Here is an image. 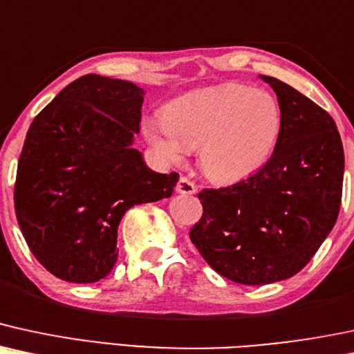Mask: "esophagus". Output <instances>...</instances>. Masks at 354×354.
Wrapping results in <instances>:
<instances>
[{"instance_id": "34e87169", "label": "esophagus", "mask_w": 354, "mask_h": 354, "mask_svg": "<svg viewBox=\"0 0 354 354\" xmlns=\"http://www.w3.org/2000/svg\"><path fill=\"white\" fill-rule=\"evenodd\" d=\"M176 192L184 194V195H192L197 192V185H195L194 182H190L187 177H180L176 185Z\"/></svg>"}]
</instances>
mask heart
<instances>
[{
	"label": "heart",
	"instance_id": "obj_1",
	"mask_svg": "<svg viewBox=\"0 0 354 354\" xmlns=\"http://www.w3.org/2000/svg\"><path fill=\"white\" fill-rule=\"evenodd\" d=\"M283 111L268 91L227 82L170 101L162 119L144 124V137L164 160L180 162L198 147V165L215 184L255 176L275 152Z\"/></svg>",
	"mask_w": 354,
	"mask_h": 354
}]
</instances>
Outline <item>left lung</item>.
I'll use <instances>...</instances> for the list:
<instances>
[{
    "instance_id": "1",
    "label": "left lung",
    "mask_w": 354,
    "mask_h": 354,
    "mask_svg": "<svg viewBox=\"0 0 354 354\" xmlns=\"http://www.w3.org/2000/svg\"><path fill=\"white\" fill-rule=\"evenodd\" d=\"M283 111L280 140L255 176L198 194L203 215L190 240L235 283L268 285L297 275L333 230L344 152L325 109L275 77L260 76Z\"/></svg>"
}]
</instances>
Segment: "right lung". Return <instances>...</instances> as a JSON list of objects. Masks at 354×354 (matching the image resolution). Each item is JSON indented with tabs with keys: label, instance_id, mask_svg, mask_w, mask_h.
I'll return each instance as SVG.
<instances>
[{
	"label": "right lung",
	"instance_id": "obj_1",
	"mask_svg": "<svg viewBox=\"0 0 354 354\" xmlns=\"http://www.w3.org/2000/svg\"><path fill=\"white\" fill-rule=\"evenodd\" d=\"M144 89L86 74L36 115L15 184L29 250L54 277L94 283L118 261V227L134 205L172 195L178 174L153 172L132 147Z\"/></svg>",
	"mask_w": 354,
	"mask_h": 354
}]
</instances>
